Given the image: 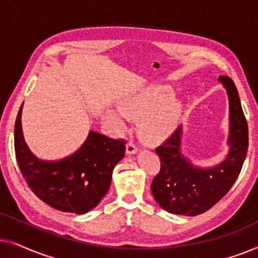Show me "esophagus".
I'll list each match as a JSON object with an SVG mask.
<instances>
[{
	"label": "esophagus",
	"instance_id": "34e87169",
	"mask_svg": "<svg viewBox=\"0 0 258 258\" xmlns=\"http://www.w3.org/2000/svg\"><path fill=\"white\" fill-rule=\"evenodd\" d=\"M137 150H139V148H137L136 143L134 142L133 140H130L129 142L126 143V154H129V155H133V154L137 153Z\"/></svg>",
	"mask_w": 258,
	"mask_h": 258
}]
</instances>
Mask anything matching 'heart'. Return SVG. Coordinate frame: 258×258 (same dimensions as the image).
<instances>
[{
	"label": "heart",
	"mask_w": 258,
	"mask_h": 258,
	"mask_svg": "<svg viewBox=\"0 0 258 258\" xmlns=\"http://www.w3.org/2000/svg\"><path fill=\"white\" fill-rule=\"evenodd\" d=\"M165 87H150L121 103V111L111 114L115 124L123 128L125 118L140 119V133L150 143L162 142L174 132L179 105Z\"/></svg>",
	"instance_id": "obj_1"
}]
</instances>
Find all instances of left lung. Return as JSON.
<instances>
[{
  "instance_id": "8db88e82",
  "label": "left lung",
  "mask_w": 258,
  "mask_h": 258,
  "mask_svg": "<svg viewBox=\"0 0 258 258\" xmlns=\"http://www.w3.org/2000/svg\"><path fill=\"white\" fill-rule=\"evenodd\" d=\"M230 102V153L211 169L195 168L181 155V128L156 148L161 169L151 182L156 202L169 213L196 216L214 207L237 179L248 151V123L234 81L220 76Z\"/></svg>"
}]
</instances>
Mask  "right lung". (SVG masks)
<instances>
[{"mask_svg": "<svg viewBox=\"0 0 258 258\" xmlns=\"http://www.w3.org/2000/svg\"><path fill=\"white\" fill-rule=\"evenodd\" d=\"M21 105L14 130V146L21 174L41 201L66 213L86 214L108 192L115 165L124 157L125 140L90 132L80 150L57 162L35 157L24 142Z\"/></svg>", "mask_w": 258, "mask_h": 258, "instance_id": "1", "label": "right lung"}]
</instances>
